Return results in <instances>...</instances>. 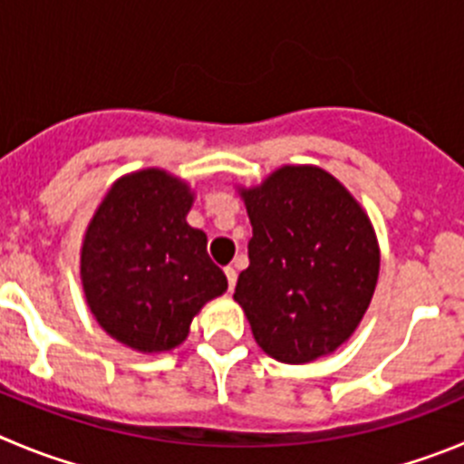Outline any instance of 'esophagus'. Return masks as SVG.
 <instances>
[{
    "label": "esophagus",
    "mask_w": 464,
    "mask_h": 464,
    "mask_svg": "<svg viewBox=\"0 0 464 464\" xmlns=\"http://www.w3.org/2000/svg\"><path fill=\"white\" fill-rule=\"evenodd\" d=\"M224 275H227V281H228V291H233L237 281V272L233 270V267H224Z\"/></svg>",
    "instance_id": "obj_1"
}]
</instances>
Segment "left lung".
Wrapping results in <instances>:
<instances>
[{"label":"left lung","mask_w":464,"mask_h":464,"mask_svg":"<svg viewBox=\"0 0 464 464\" xmlns=\"http://www.w3.org/2000/svg\"><path fill=\"white\" fill-rule=\"evenodd\" d=\"M237 194L254 236L233 300L254 339L284 363L332 354L354 334L378 285L380 245L369 215L314 164H284Z\"/></svg>","instance_id":"left-lung-1"}]
</instances>
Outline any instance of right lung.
Masks as SVG:
<instances>
[{
    "mask_svg": "<svg viewBox=\"0 0 464 464\" xmlns=\"http://www.w3.org/2000/svg\"><path fill=\"white\" fill-rule=\"evenodd\" d=\"M188 180L149 167L107 189L86 227L80 279L102 330L144 354L179 348L194 315L228 288L206 252V233L188 224Z\"/></svg>",
    "mask_w": 464,
    "mask_h": 464,
    "instance_id": "right-lung-1",
    "label": "right lung"
}]
</instances>
